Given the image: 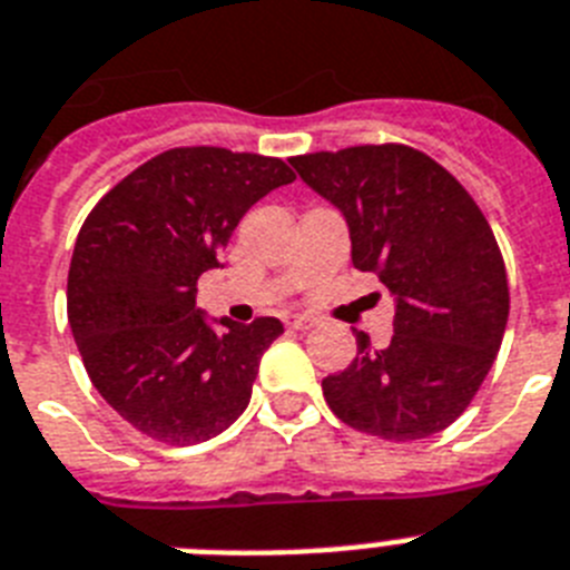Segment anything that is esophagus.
<instances>
[{
	"mask_svg": "<svg viewBox=\"0 0 570 570\" xmlns=\"http://www.w3.org/2000/svg\"><path fill=\"white\" fill-rule=\"evenodd\" d=\"M291 328H296V332H305V328H314L320 323L314 314H291L288 320H285Z\"/></svg>",
	"mask_w": 570,
	"mask_h": 570,
	"instance_id": "obj_1",
	"label": "esophagus"
}]
</instances>
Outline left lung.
<instances>
[{"mask_svg": "<svg viewBox=\"0 0 570 570\" xmlns=\"http://www.w3.org/2000/svg\"><path fill=\"white\" fill-rule=\"evenodd\" d=\"M291 166L343 215L352 265L379 274L396 303L387 346L358 332L352 364L323 379L328 407L396 443L443 431L481 390L510 314L504 258L483 212L407 145L320 150Z\"/></svg>", "mask_w": 570, "mask_h": 570, "instance_id": "8db88e82", "label": "left lung"}]
</instances>
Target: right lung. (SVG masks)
I'll use <instances>...</instances> for the list:
<instances>
[{"label": "right lung", "instance_id": "1", "mask_svg": "<svg viewBox=\"0 0 570 570\" xmlns=\"http://www.w3.org/2000/svg\"><path fill=\"white\" fill-rule=\"evenodd\" d=\"M294 183L282 159L174 148L107 191L75 242L66 308L96 390L142 434L195 445L250 404L276 317L209 320L197 279L256 200Z\"/></svg>", "mask_w": 570, "mask_h": 570}]
</instances>
